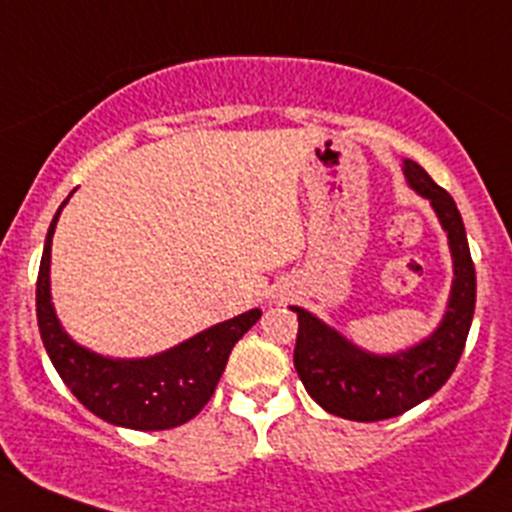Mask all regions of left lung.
I'll list each match as a JSON object with an SVG mask.
<instances>
[{
	"label": "left lung",
	"mask_w": 512,
	"mask_h": 512,
	"mask_svg": "<svg viewBox=\"0 0 512 512\" xmlns=\"http://www.w3.org/2000/svg\"><path fill=\"white\" fill-rule=\"evenodd\" d=\"M404 175L418 195L431 200L451 247V297L436 332L406 352L369 354L312 312L292 307L299 322L294 369L324 411L349 421L401 416L436 394L456 371L476 309V267L456 203L414 160H404Z\"/></svg>",
	"instance_id": "1"
}]
</instances>
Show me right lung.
Returning <instances> with one entry per match:
<instances>
[{
  "label": "right lung",
  "instance_id": "right-lung-1",
  "mask_svg": "<svg viewBox=\"0 0 512 512\" xmlns=\"http://www.w3.org/2000/svg\"><path fill=\"white\" fill-rule=\"evenodd\" d=\"M61 203L46 232L36 280V319L51 364L71 394L103 421L136 431H165L200 414L215 394L227 356L242 334L262 317L260 309L215 324L178 347L148 359H108L76 344L59 324L51 304L49 265Z\"/></svg>",
  "mask_w": 512,
  "mask_h": 512
}]
</instances>
